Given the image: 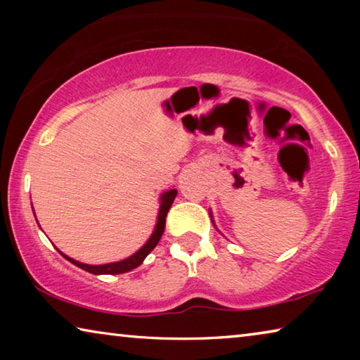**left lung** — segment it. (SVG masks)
<instances>
[{
	"label": "left lung",
	"instance_id": "left-lung-1",
	"mask_svg": "<svg viewBox=\"0 0 360 360\" xmlns=\"http://www.w3.org/2000/svg\"><path fill=\"white\" fill-rule=\"evenodd\" d=\"M210 216H211V221H212V212L210 211ZM212 225H214V227H216V224H214V221H212Z\"/></svg>",
	"mask_w": 360,
	"mask_h": 360
}]
</instances>
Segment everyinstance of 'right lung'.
Here are the masks:
<instances>
[{
  "label": "right lung",
  "instance_id": "1",
  "mask_svg": "<svg viewBox=\"0 0 360 360\" xmlns=\"http://www.w3.org/2000/svg\"><path fill=\"white\" fill-rule=\"evenodd\" d=\"M176 195H178V191H176V188H172V191H167L160 195V208H158L155 229H154V231H152V235L149 236V240L146 241V245L139 248L135 254L130 255V257L119 260V262H111V264H105V265H89V264H82V262L68 257V255L63 254L62 251H58V249L57 251L62 254L66 260H70L71 264H75L76 266L82 268V270H85V271L92 273V275H120V273L135 270L136 266L143 264L144 259L148 257L152 249L157 246V243L160 241L163 230H165L167 214H168L169 208H172Z\"/></svg>",
  "mask_w": 360,
  "mask_h": 360
}]
</instances>
